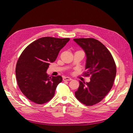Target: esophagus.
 Listing matches in <instances>:
<instances>
[{"instance_id":"obj_1","label":"esophagus","mask_w":133,"mask_h":133,"mask_svg":"<svg viewBox=\"0 0 133 133\" xmlns=\"http://www.w3.org/2000/svg\"><path fill=\"white\" fill-rule=\"evenodd\" d=\"M63 81H71L72 79L70 77H64L63 78Z\"/></svg>"}]
</instances>
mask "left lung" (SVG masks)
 <instances>
[{
  "mask_svg": "<svg viewBox=\"0 0 133 133\" xmlns=\"http://www.w3.org/2000/svg\"><path fill=\"white\" fill-rule=\"evenodd\" d=\"M86 54V76L91 75L89 82L79 81L75 97L86 106L99 102L112 88L116 75L114 59L104 45L94 38L74 39Z\"/></svg>",
  "mask_w": 133,
  "mask_h": 133,
  "instance_id": "1",
  "label": "left lung"
}]
</instances>
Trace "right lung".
<instances>
[{"label":"right lung","mask_w":133,"mask_h":133,"mask_svg":"<svg viewBox=\"0 0 133 133\" xmlns=\"http://www.w3.org/2000/svg\"><path fill=\"white\" fill-rule=\"evenodd\" d=\"M69 38L43 37L29 44L17 62V82L22 93L31 101L42 104L51 99L61 76H50L47 70L54 62Z\"/></svg>","instance_id":"obj_1"}]
</instances>
